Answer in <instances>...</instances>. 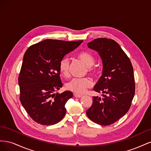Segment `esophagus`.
Wrapping results in <instances>:
<instances>
[{
    "label": "esophagus",
    "mask_w": 151,
    "mask_h": 151,
    "mask_svg": "<svg viewBox=\"0 0 151 151\" xmlns=\"http://www.w3.org/2000/svg\"><path fill=\"white\" fill-rule=\"evenodd\" d=\"M74 96H75L76 98H81V97L83 96V95L79 94H77V93H74Z\"/></svg>",
    "instance_id": "34e87169"
}]
</instances>
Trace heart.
Instances as JSON below:
<instances>
[{
	"label": "heart",
	"mask_w": 151,
	"mask_h": 151,
	"mask_svg": "<svg viewBox=\"0 0 151 151\" xmlns=\"http://www.w3.org/2000/svg\"><path fill=\"white\" fill-rule=\"evenodd\" d=\"M77 57L88 67V72L91 74L95 75L96 74L98 69L93 65L95 62V58L92 54L88 52H83L77 55ZM69 64V60L67 57H63L60 61L59 70L61 74L64 76L68 74ZM93 85V81L89 78H74L66 84V88L72 92L82 94L86 92L87 89L91 88Z\"/></svg>",
	"instance_id": "1"
}]
</instances>
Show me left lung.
Returning <instances> with one entry per match:
<instances>
[{"mask_svg": "<svg viewBox=\"0 0 151 151\" xmlns=\"http://www.w3.org/2000/svg\"><path fill=\"white\" fill-rule=\"evenodd\" d=\"M88 47L98 52L101 58L103 74L93 90L102 93L103 98L94 96L86 115L99 125H109L120 119L130 108L135 89L133 67L113 40L96 38Z\"/></svg>", "mask_w": 151, "mask_h": 151, "instance_id": "8db88e82", "label": "left lung"}]
</instances>
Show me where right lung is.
Instances as JSON below:
<instances>
[{"mask_svg":"<svg viewBox=\"0 0 151 151\" xmlns=\"http://www.w3.org/2000/svg\"><path fill=\"white\" fill-rule=\"evenodd\" d=\"M83 40L66 42L45 40L26 51L18 78L20 101L29 116L43 125H54L64 117L70 91L54 93L62 87L59 63Z\"/></svg>","mask_w":151,"mask_h":151,"instance_id":"1","label":"right lung"}]
</instances>
